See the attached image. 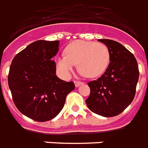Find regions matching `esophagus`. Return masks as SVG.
Here are the masks:
<instances>
[{
  "label": "esophagus",
  "instance_id": "obj_1",
  "mask_svg": "<svg viewBox=\"0 0 148 148\" xmlns=\"http://www.w3.org/2000/svg\"><path fill=\"white\" fill-rule=\"evenodd\" d=\"M74 83H75V87H79V86L82 85V84H83V82H79V81H74Z\"/></svg>",
  "mask_w": 148,
  "mask_h": 148
}]
</instances>
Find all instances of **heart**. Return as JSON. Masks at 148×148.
<instances>
[{
  "mask_svg": "<svg viewBox=\"0 0 148 148\" xmlns=\"http://www.w3.org/2000/svg\"><path fill=\"white\" fill-rule=\"evenodd\" d=\"M110 62V51L103 42L76 40L65 49V56L56 60L58 70L63 76L70 75L75 64L82 75L97 77L106 70Z\"/></svg>",
  "mask_w": 148,
  "mask_h": 148,
  "instance_id": "1",
  "label": "heart"
}]
</instances>
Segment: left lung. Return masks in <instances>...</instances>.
<instances>
[{"mask_svg":"<svg viewBox=\"0 0 148 148\" xmlns=\"http://www.w3.org/2000/svg\"><path fill=\"white\" fill-rule=\"evenodd\" d=\"M110 51V63L97 80L89 82L90 95L86 105L92 112L113 117L124 111L135 95L139 70L134 56L119 42L101 39Z\"/></svg>","mask_w":148,"mask_h":148,"instance_id":"obj_1","label":"left lung"}]
</instances>
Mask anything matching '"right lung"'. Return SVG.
Returning <instances> with one entry per match:
<instances>
[{"label": "right lung", "instance_id": "add662e5", "mask_svg": "<svg viewBox=\"0 0 148 148\" xmlns=\"http://www.w3.org/2000/svg\"><path fill=\"white\" fill-rule=\"evenodd\" d=\"M60 41L37 40L14 56L8 74V86L17 109L36 121L54 119L64 106L73 82L60 79L52 60Z\"/></svg>", "mask_w": 148, "mask_h": 148}]
</instances>
